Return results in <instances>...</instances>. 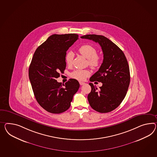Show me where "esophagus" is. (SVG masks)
<instances>
[{"label":"esophagus","instance_id":"esophagus-1","mask_svg":"<svg viewBox=\"0 0 157 157\" xmlns=\"http://www.w3.org/2000/svg\"><path fill=\"white\" fill-rule=\"evenodd\" d=\"M79 83H80V84L81 85H84L85 84L84 82H81V81H80Z\"/></svg>","mask_w":157,"mask_h":157}]
</instances>
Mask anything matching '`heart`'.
<instances>
[{
	"mask_svg": "<svg viewBox=\"0 0 157 157\" xmlns=\"http://www.w3.org/2000/svg\"><path fill=\"white\" fill-rule=\"evenodd\" d=\"M81 54L88 59V64L92 68H98L101 63V57L97 54V49L94 46L90 44H84L81 46L78 49ZM74 54L72 51H69L65 56V61L68 65L72 63ZM90 75V71L88 69H77L71 73V76L77 80H84L86 77Z\"/></svg>",
	"mask_w": 157,
	"mask_h": 157,
	"instance_id": "b5f03b06",
	"label": "heart"
}]
</instances>
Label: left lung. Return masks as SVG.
<instances>
[{
    "mask_svg": "<svg viewBox=\"0 0 157 157\" xmlns=\"http://www.w3.org/2000/svg\"><path fill=\"white\" fill-rule=\"evenodd\" d=\"M100 45L104 60L98 71L90 78L91 82L102 83L97 89L93 83L88 96L90 106L98 112L108 113L114 110L124 99L128 90L130 76L127 59L121 49L102 35H86L81 37Z\"/></svg>",
    "mask_w": 157,
    "mask_h": 157,
    "instance_id": "8db88e82",
    "label": "left lung"
}]
</instances>
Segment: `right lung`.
<instances>
[{
	"mask_svg": "<svg viewBox=\"0 0 157 157\" xmlns=\"http://www.w3.org/2000/svg\"><path fill=\"white\" fill-rule=\"evenodd\" d=\"M77 39L78 35L75 33L54 34L33 54L29 78L36 101L48 112L59 114L67 110L80 87L76 79H69L63 86L56 80L66 68V52Z\"/></svg>",
	"mask_w": 157,
	"mask_h": 157,
	"instance_id": "right-lung-1",
	"label": "right lung"
}]
</instances>
